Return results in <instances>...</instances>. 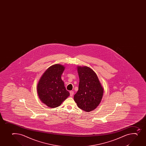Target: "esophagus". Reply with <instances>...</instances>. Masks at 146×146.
Returning <instances> with one entry per match:
<instances>
[{
    "mask_svg": "<svg viewBox=\"0 0 146 146\" xmlns=\"http://www.w3.org/2000/svg\"><path fill=\"white\" fill-rule=\"evenodd\" d=\"M73 94H74V91H70V97H72L73 96Z\"/></svg>",
    "mask_w": 146,
    "mask_h": 146,
    "instance_id": "1",
    "label": "esophagus"
}]
</instances>
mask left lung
<instances>
[{"mask_svg":"<svg viewBox=\"0 0 146 146\" xmlns=\"http://www.w3.org/2000/svg\"><path fill=\"white\" fill-rule=\"evenodd\" d=\"M80 78L78 90L74 100L79 108L89 112L100 105L103 95V88L97 74L91 68L78 66Z\"/></svg>","mask_w":146,"mask_h":146,"instance_id":"left-lung-1","label":"left lung"}]
</instances>
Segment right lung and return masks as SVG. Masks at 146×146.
I'll return each instance as SVG.
<instances>
[{
	"label": "right lung",
	"instance_id": "obj_1",
	"mask_svg": "<svg viewBox=\"0 0 146 146\" xmlns=\"http://www.w3.org/2000/svg\"><path fill=\"white\" fill-rule=\"evenodd\" d=\"M65 67L55 64L45 71L37 85V93L41 101L48 107H58L69 95L65 88L61 75Z\"/></svg>",
	"mask_w": 146,
	"mask_h": 146
}]
</instances>
